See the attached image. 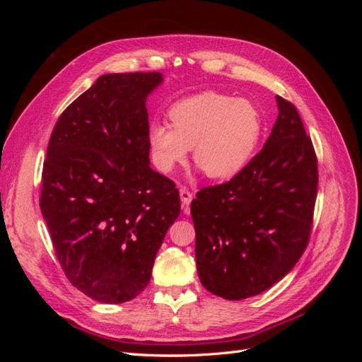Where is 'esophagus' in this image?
<instances>
[{
	"instance_id": "34e87169",
	"label": "esophagus",
	"mask_w": 362,
	"mask_h": 362,
	"mask_svg": "<svg viewBox=\"0 0 362 362\" xmlns=\"http://www.w3.org/2000/svg\"><path fill=\"white\" fill-rule=\"evenodd\" d=\"M180 196H181L182 205H184V206H189L190 202H192V199H193V194L189 192V189L181 187V189H180Z\"/></svg>"
}]
</instances>
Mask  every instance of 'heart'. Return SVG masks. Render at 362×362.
<instances>
[{
	"label": "heart",
	"mask_w": 362,
	"mask_h": 362,
	"mask_svg": "<svg viewBox=\"0 0 362 362\" xmlns=\"http://www.w3.org/2000/svg\"><path fill=\"white\" fill-rule=\"evenodd\" d=\"M168 124H152L148 144L152 161L164 173L187 160L208 178L228 181L242 172L255 154L262 134V117L255 104L234 96L204 92L169 108Z\"/></svg>",
	"instance_id": "b5f03b06"
}]
</instances>
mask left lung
Listing matches in <instances>:
<instances>
[{"instance_id": "1", "label": "left lung", "mask_w": 362, "mask_h": 362, "mask_svg": "<svg viewBox=\"0 0 362 362\" xmlns=\"http://www.w3.org/2000/svg\"><path fill=\"white\" fill-rule=\"evenodd\" d=\"M267 141L237 177L192 201L196 267L218 298L242 300L275 286L308 245L317 158L296 107L276 96Z\"/></svg>"}]
</instances>
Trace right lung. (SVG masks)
I'll use <instances>...</instances> for the list:
<instances>
[{
	"mask_svg": "<svg viewBox=\"0 0 362 362\" xmlns=\"http://www.w3.org/2000/svg\"><path fill=\"white\" fill-rule=\"evenodd\" d=\"M160 72L105 74L62 113L40 210L62 269L101 303L134 299L180 216L175 182L151 169L146 100Z\"/></svg>",
	"mask_w": 362,
	"mask_h": 362,
	"instance_id": "1",
	"label": "right lung"
}]
</instances>
